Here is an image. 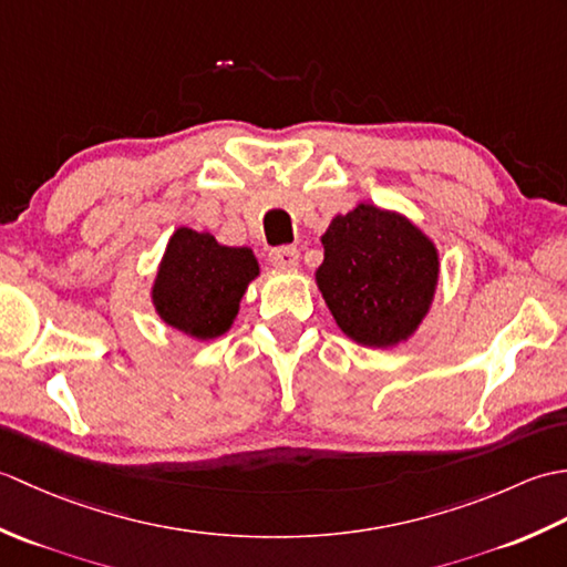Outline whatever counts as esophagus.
Segmentation results:
<instances>
[{
	"label": "esophagus",
	"mask_w": 567,
	"mask_h": 567,
	"mask_svg": "<svg viewBox=\"0 0 567 567\" xmlns=\"http://www.w3.org/2000/svg\"><path fill=\"white\" fill-rule=\"evenodd\" d=\"M270 262L275 265V268L292 270V268H297V262H299V250H297L295 246L272 248V250H270Z\"/></svg>",
	"instance_id": "1"
}]
</instances>
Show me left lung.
Masks as SVG:
<instances>
[{
  "label": "left lung",
  "mask_w": 567,
  "mask_h": 567,
  "mask_svg": "<svg viewBox=\"0 0 567 567\" xmlns=\"http://www.w3.org/2000/svg\"><path fill=\"white\" fill-rule=\"evenodd\" d=\"M315 272L331 317L368 348L406 343L429 317L439 290V248L409 216L358 202L321 234Z\"/></svg>",
  "instance_id": "obj_1"
}]
</instances>
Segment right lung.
<instances>
[{
	"label": "right lung",
	"mask_w": 567,
	"mask_h": 567,
	"mask_svg": "<svg viewBox=\"0 0 567 567\" xmlns=\"http://www.w3.org/2000/svg\"><path fill=\"white\" fill-rule=\"evenodd\" d=\"M258 275L248 246H224L207 231L179 226L167 238L151 302L165 327L212 341L234 327L240 299Z\"/></svg>",
	"instance_id": "right-lung-1"
}]
</instances>
